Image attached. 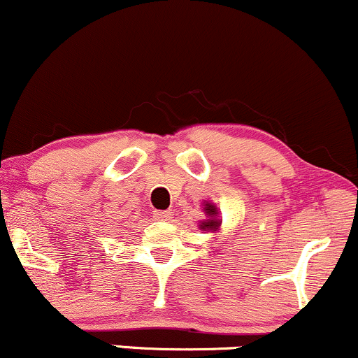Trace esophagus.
Segmentation results:
<instances>
[{"mask_svg":"<svg viewBox=\"0 0 358 358\" xmlns=\"http://www.w3.org/2000/svg\"><path fill=\"white\" fill-rule=\"evenodd\" d=\"M153 216H155V220L158 221H169L173 215H171V211H155Z\"/></svg>","mask_w":358,"mask_h":358,"instance_id":"1","label":"esophagus"}]
</instances>
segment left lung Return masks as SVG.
Here are the masks:
<instances>
[{"label":"left lung","mask_w":358,"mask_h":358,"mask_svg":"<svg viewBox=\"0 0 358 358\" xmlns=\"http://www.w3.org/2000/svg\"><path fill=\"white\" fill-rule=\"evenodd\" d=\"M205 213L210 216V218L201 221L200 228L203 229V231H218V228L221 226V221L218 220V210H216V206L213 205V203H206Z\"/></svg>","instance_id":"obj_1"}]
</instances>
